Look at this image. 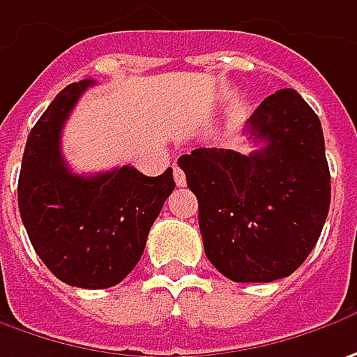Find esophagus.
<instances>
[{"label": "esophagus", "mask_w": 357, "mask_h": 357, "mask_svg": "<svg viewBox=\"0 0 357 357\" xmlns=\"http://www.w3.org/2000/svg\"><path fill=\"white\" fill-rule=\"evenodd\" d=\"M174 179H176V183H178L179 188L185 185V174H183V169H179L178 165H174Z\"/></svg>", "instance_id": "esophagus-1"}]
</instances>
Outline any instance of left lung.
I'll return each mask as SVG.
<instances>
[{
    "instance_id": "1",
    "label": "left lung",
    "mask_w": 357,
    "mask_h": 357,
    "mask_svg": "<svg viewBox=\"0 0 357 357\" xmlns=\"http://www.w3.org/2000/svg\"><path fill=\"white\" fill-rule=\"evenodd\" d=\"M243 132L264 148L248 155L197 148L178 163L197 197L211 266L231 282H273L302 266L326 224L332 185L324 132L296 89L268 96Z\"/></svg>"
}]
</instances>
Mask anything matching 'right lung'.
Here are the masks:
<instances>
[{
    "label": "right lung",
    "mask_w": 357,
    "mask_h": 357,
    "mask_svg": "<svg viewBox=\"0 0 357 357\" xmlns=\"http://www.w3.org/2000/svg\"><path fill=\"white\" fill-rule=\"evenodd\" d=\"M89 86L93 79L61 89L29 132L17 206L33 250L57 280L103 289L135 268L176 181L172 167L158 178L132 165L98 176L71 172L61 155V130Z\"/></svg>",
    "instance_id": "1"
}]
</instances>
